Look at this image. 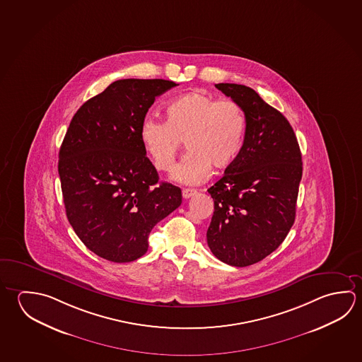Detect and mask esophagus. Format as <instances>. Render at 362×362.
Segmentation results:
<instances>
[{
  "mask_svg": "<svg viewBox=\"0 0 362 362\" xmlns=\"http://www.w3.org/2000/svg\"><path fill=\"white\" fill-rule=\"evenodd\" d=\"M196 193L197 190L194 189H183V192H182L184 199H188V198H190V197L194 196Z\"/></svg>",
  "mask_w": 362,
  "mask_h": 362,
  "instance_id": "1",
  "label": "esophagus"
}]
</instances>
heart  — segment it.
<instances>
[{"label":"heart","instance_id":"obj_1","mask_svg":"<svg viewBox=\"0 0 362 362\" xmlns=\"http://www.w3.org/2000/svg\"><path fill=\"white\" fill-rule=\"evenodd\" d=\"M164 110L166 121L146 117L140 127L142 146L158 170L172 169L184 140L190 151L172 174L179 183H203L212 166L225 170L239 158L247 132L239 103L193 90L173 98Z\"/></svg>","mask_w":362,"mask_h":362}]
</instances>
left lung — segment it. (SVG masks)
Returning a JSON list of instances; mask_svg holds the SVG:
<instances>
[{"instance_id":"8db88e82","label":"left lung","mask_w":362,"mask_h":362,"mask_svg":"<svg viewBox=\"0 0 362 362\" xmlns=\"http://www.w3.org/2000/svg\"><path fill=\"white\" fill-rule=\"evenodd\" d=\"M247 115L240 155L209 189L215 211L207 244L217 259L247 267L285 240L295 221L303 161L291 124L253 89L217 83Z\"/></svg>"}]
</instances>
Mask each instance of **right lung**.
<instances>
[{
  "instance_id": "add662e5",
  "label": "right lung",
  "mask_w": 362,
  "mask_h": 362,
  "mask_svg": "<svg viewBox=\"0 0 362 362\" xmlns=\"http://www.w3.org/2000/svg\"><path fill=\"white\" fill-rule=\"evenodd\" d=\"M178 83L124 78L83 103L59 148L66 215L93 253L127 263L146 253L153 226L178 209L182 190L146 156L141 123L156 96Z\"/></svg>"
}]
</instances>
